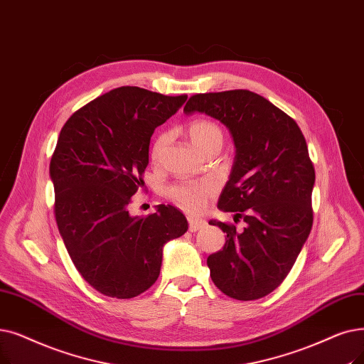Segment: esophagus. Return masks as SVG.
Returning a JSON list of instances; mask_svg holds the SVG:
<instances>
[{"mask_svg":"<svg viewBox=\"0 0 364 364\" xmlns=\"http://www.w3.org/2000/svg\"><path fill=\"white\" fill-rule=\"evenodd\" d=\"M188 230L191 232H198L199 229L205 228V225H207V221L202 220V218H196V217H188Z\"/></svg>","mask_w":364,"mask_h":364,"instance_id":"esophagus-1","label":"esophagus"}]
</instances>
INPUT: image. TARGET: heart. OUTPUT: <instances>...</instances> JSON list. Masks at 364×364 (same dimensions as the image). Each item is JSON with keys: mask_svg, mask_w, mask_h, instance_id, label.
Listing matches in <instances>:
<instances>
[{"mask_svg": "<svg viewBox=\"0 0 364 364\" xmlns=\"http://www.w3.org/2000/svg\"><path fill=\"white\" fill-rule=\"evenodd\" d=\"M187 134L191 136L192 143L200 151L207 153L211 149H220L223 146L225 132L223 128L214 120L198 119L187 126ZM169 135L162 132L157 135L151 144L150 157L153 162H159L168 146ZM214 184L208 180L199 181H181L172 184L168 188V198L177 205L178 208L187 213L200 211L207 200L214 195Z\"/></svg>", "mask_w": 364, "mask_h": 364, "instance_id": "1", "label": "heart"}]
</instances>
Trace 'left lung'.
Segmentation results:
<instances>
[{
	"label": "left lung",
	"mask_w": 364,
	"mask_h": 364,
	"mask_svg": "<svg viewBox=\"0 0 364 364\" xmlns=\"http://www.w3.org/2000/svg\"><path fill=\"white\" fill-rule=\"evenodd\" d=\"M184 113L220 120L236 147L217 207L244 218L245 228L210 221L228 235L207 259L211 279L232 299H260L289 275L312 228L315 171L305 136L282 109L244 89L196 93Z\"/></svg>",
	"instance_id": "1"
}]
</instances>
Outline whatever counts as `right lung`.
<instances>
[{"mask_svg": "<svg viewBox=\"0 0 364 364\" xmlns=\"http://www.w3.org/2000/svg\"><path fill=\"white\" fill-rule=\"evenodd\" d=\"M187 95L122 86L82 107L62 128L50 161L55 217L77 271L100 293L131 299L161 274L164 245L187 232L172 205L146 217L128 211L144 186L150 138Z\"/></svg>", "mask_w": 364, "mask_h": 364, "instance_id": "add662e5", "label": "right lung"}]
</instances>
